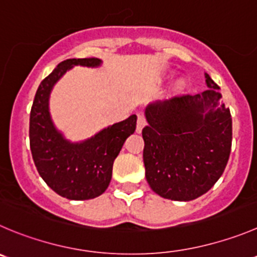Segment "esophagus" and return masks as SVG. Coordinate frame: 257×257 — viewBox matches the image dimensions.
Listing matches in <instances>:
<instances>
[{"mask_svg": "<svg viewBox=\"0 0 257 257\" xmlns=\"http://www.w3.org/2000/svg\"><path fill=\"white\" fill-rule=\"evenodd\" d=\"M146 124V119L145 116L143 113L138 114V124H136V133L140 134L143 131V127Z\"/></svg>", "mask_w": 257, "mask_h": 257, "instance_id": "34e87169", "label": "esophagus"}]
</instances>
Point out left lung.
Here are the masks:
<instances>
[{"mask_svg": "<svg viewBox=\"0 0 257 257\" xmlns=\"http://www.w3.org/2000/svg\"><path fill=\"white\" fill-rule=\"evenodd\" d=\"M208 89L145 107V177L167 199L188 202L208 192L223 174L232 144V118L219 87L207 73Z\"/></svg>", "mask_w": 257, "mask_h": 257, "instance_id": "obj_1", "label": "left lung"}]
</instances>
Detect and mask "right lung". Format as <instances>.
I'll return each instance as SVG.
<instances>
[{"label":"right lung","mask_w":257,"mask_h":257,"mask_svg":"<svg viewBox=\"0 0 257 257\" xmlns=\"http://www.w3.org/2000/svg\"><path fill=\"white\" fill-rule=\"evenodd\" d=\"M97 58L68 59L40 83L30 113V149L44 182L62 197L92 199L103 194L112 178L113 161L126 139L135 133L136 114L104 127L93 136L72 143L54 124L49 108L51 90L72 68H98Z\"/></svg>","instance_id":"1"}]
</instances>
